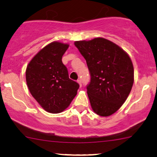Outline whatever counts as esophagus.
Masks as SVG:
<instances>
[{
    "instance_id": "obj_1",
    "label": "esophagus",
    "mask_w": 157,
    "mask_h": 157,
    "mask_svg": "<svg viewBox=\"0 0 157 157\" xmlns=\"http://www.w3.org/2000/svg\"><path fill=\"white\" fill-rule=\"evenodd\" d=\"M77 82H78V83L79 84V86H80V87L82 86V84H81V80H78V81H77Z\"/></svg>"
}]
</instances>
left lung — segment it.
<instances>
[{"mask_svg":"<svg viewBox=\"0 0 157 157\" xmlns=\"http://www.w3.org/2000/svg\"><path fill=\"white\" fill-rule=\"evenodd\" d=\"M86 61L91 81L87 94L91 108L101 117L119 110L134 83V66L128 53L111 40L95 38L75 41Z\"/></svg>","mask_w":157,"mask_h":157,"instance_id":"8db88e82","label":"left lung"}]
</instances>
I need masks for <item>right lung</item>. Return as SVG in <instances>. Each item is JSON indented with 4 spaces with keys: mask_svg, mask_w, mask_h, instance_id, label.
I'll list each match as a JSON object with an SVG mask.
<instances>
[{
    "mask_svg": "<svg viewBox=\"0 0 157 157\" xmlns=\"http://www.w3.org/2000/svg\"><path fill=\"white\" fill-rule=\"evenodd\" d=\"M68 44L53 41L36 53L28 64L25 79L30 93L45 111L59 113L69 106L79 85L68 77L62 56Z\"/></svg>",
    "mask_w": 157,
    "mask_h": 157,
    "instance_id": "right-lung-1",
    "label": "right lung"
}]
</instances>
